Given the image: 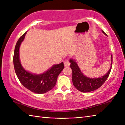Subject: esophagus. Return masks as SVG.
Returning <instances> with one entry per match:
<instances>
[{
  "label": "esophagus",
  "instance_id": "esophagus-1",
  "mask_svg": "<svg viewBox=\"0 0 125 125\" xmlns=\"http://www.w3.org/2000/svg\"><path fill=\"white\" fill-rule=\"evenodd\" d=\"M69 65H70V62H69V61L68 60H66L64 62V66L65 67H68L69 66Z\"/></svg>",
  "mask_w": 125,
  "mask_h": 125
}]
</instances>
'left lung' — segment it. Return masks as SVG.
Here are the masks:
<instances>
[{"instance_id":"obj_1","label":"left lung","mask_w":125,"mask_h":125,"mask_svg":"<svg viewBox=\"0 0 125 125\" xmlns=\"http://www.w3.org/2000/svg\"><path fill=\"white\" fill-rule=\"evenodd\" d=\"M102 32L107 35L103 30H102ZM111 67L104 76L98 78H90L83 74L75 60L70 59V67L72 70V81L74 86L79 91L83 93H87L99 89L103 85L109 76L112 64V55L111 56Z\"/></svg>"}]
</instances>
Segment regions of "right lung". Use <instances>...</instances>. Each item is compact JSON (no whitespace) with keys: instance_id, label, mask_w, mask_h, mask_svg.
Listing matches in <instances>:
<instances>
[{"instance_id":"right-lung-1","label":"right lung","mask_w":125,"mask_h":125,"mask_svg":"<svg viewBox=\"0 0 125 125\" xmlns=\"http://www.w3.org/2000/svg\"><path fill=\"white\" fill-rule=\"evenodd\" d=\"M26 32L20 36L16 42L13 57L14 69L19 81L24 87L35 93L44 94L54 87L59 75L64 68V63L53 65L42 74H34L25 70L20 61L19 48Z\"/></svg>"}]
</instances>
